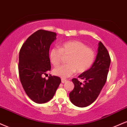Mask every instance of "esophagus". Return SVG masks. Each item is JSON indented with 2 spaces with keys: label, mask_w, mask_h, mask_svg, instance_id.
<instances>
[{
  "label": "esophagus",
  "mask_w": 127,
  "mask_h": 127,
  "mask_svg": "<svg viewBox=\"0 0 127 127\" xmlns=\"http://www.w3.org/2000/svg\"><path fill=\"white\" fill-rule=\"evenodd\" d=\"M61 81H62V83H65V82L67 81L66 80H65V79H64V78H62L61 79Z\"/></svg>",
  "instance_id": "1"
}]
</instances>
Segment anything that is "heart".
Returning a JSON list of instances; mask_svg holds the SVG:
<instances>
[{"label": "heart", "mask_w": 127, "mask_h": 127, "mask_svg": "<svg viewBox=\"0 0 127 127\" xmlns=\"http://www.w3.org/2000/svg\"><path fill=\"white\" fill-rule=\"evenodd\" d=\"M64 56L69 57L66 65L58 66L53 70L55 75L67 78L76 72L83 73L92 67L96 59V53L86 44L78 40L65 42L61 47H53L50 52V59L53 66L59 65Z\"/></svg>", "instance_id": "heart-1"}]
</instances>
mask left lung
<instances>
[{"mask_svg": "<svg viewBox=\"0 0 127 127\" xmlns=\"http://www.w3.org/2000/svg\"><path fill=\"white\" fill-rule=\"evenodd\" d=\"M110 64L111 58L108 50L100 41L96 59L92 66L78 76L84 83L77 78L72 80L74 89L69 96L74 105L84 108L96 100L106 81Z\"/></svg>", "mask_w": 127, "mask_h": 127, "instance_id": "1", "label": "left lung"}]
</instances>
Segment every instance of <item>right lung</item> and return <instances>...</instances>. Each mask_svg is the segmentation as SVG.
<instances>
[{"mask_svg": "<svg viewBox=\"0 0 127 127\" xmlns=\"http://www.w3.org/2000/svg\"><path fill=\"white\" fill-rule=\"evenodd\" d=\"M56 34L39 30L22 44L19 53L18 71L20 81L27 96L37 103H44L52 99L61 83L59 77L42 76L51 69L49 49Z\"/></svg>", "mask_w": 127, "mask_h": 127, "instance_id": "add662e5", "label": "right lung"}]
</instances>
